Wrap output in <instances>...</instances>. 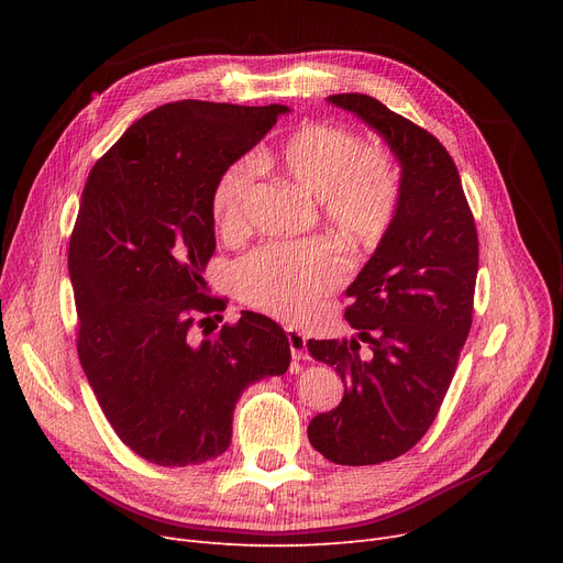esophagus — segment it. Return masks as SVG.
Returning <instances> with one entry per match:
<instances>
[{"mask_svg": "<svg viewBox=\"0 0 563 563\" xmlns=\"http://www.w3.org/2000/svg\"><path fill=\"white\" fill-rule=\"evenodd\" d=\"M287 342H289V349H291V361L294 365L301 363L308 358V351H306V335L297 329H287Z\"/></svg>", "mask_w": 563, "mask_h": 563, "instance_id": "obj_1", "label": "esophagus"}]
</instances>
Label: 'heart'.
<instances>
[{"label": "heart", "instance_id": "heart-1", "mask_svg": "<svg viewBox=\"0 0 563 563\" xmlns=\"http://www.w3.org/2000/svg\"><path fill=\"white\" fill-rule=\"evenodd\" d=\"M257 164L276 168L319 198L321 217L353 249H369L390 228L399 205V168L378 145L329 123H303ZM255 166L249 159L223 168L212 189V217L221 232H236ZM240 297L274 317L297 321L344 278V260L323 240L276 242L253 251L236 266Z\"/></svg>", "mask_w": 563, "mask_h": 563}]
</instances>
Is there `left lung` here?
I'll use <instances>...</instances> for the list:
<instances>
[{"instance_id": "1", "label": "left lung", "mask_w": 563, "mask_h": 563, "mask_svg": "<svg viewBox=\"0 0 563 563\" xmlns=\"http://www.w3.org/2000/svg\"><path fill=\"white\" fill-rule=\"evenodd\" d=\"M329 102L386 139L401 166L395 219L346 289L358 335L308 342L344 383L340 406L308 427L312 448L340 465H374L416 445L448 395L472 327L479 242L456 164L433 134L363 93Z\"/></svg>"}]
</instances>
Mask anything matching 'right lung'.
I'll return each instance as SVG.
<instances>
[{"instance_id":"right-lung-1","label":"right lung","mask_w":563,"mask_h":563,"mask_svg":"<svg viewBox=\"0 0 563 563\" xmlns=\"http://www.w3.org/2000/svg\"><path fill=\"white\" fill-rule=\"evenodd\" d=\"M287 111L168 102L88 173L68 251L77 353L118 438L151 463L221 456L244 388L289 367L287 335L264 314L244 310L217 338L194 335L202 317L225 310L202 294L217 249L212 189Z\"/></svg>"}]
</instances>
